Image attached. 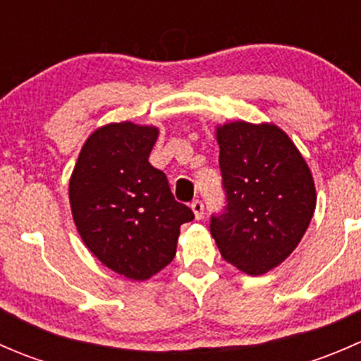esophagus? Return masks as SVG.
Masks as SVG:
<instances>
[{
    "mask_svg": "<svg viewBox=\"0 0 361 361\" xmlns=\"http://www.w3.org/2000/svg\"><path fill=\"white\" fill-rule=\"evenodd\" d=\"M192 211H194L195 220H202V216H204V204L201 201H194V202H192Z\"/></svg>",
    "mask_w": 361,
    "mask_h": 361,
    "instance_id": "esophagus-1",
    "label": "esophagus"
}]
</instances>
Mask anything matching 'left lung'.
<instances>
[{"instance_id": "left-lung-1", "label": "left lung", "mask_w": 361, "mask_h": 361, "mask_svg": "<svg viewBox=\"0 0 361 361\" xmlns=\"http://www.w3.org/2000/svg\"><path fill=\"white\" fill-rule=\"evenodd\" d=\"M216 141L227 209L211 218V235L228 264L262 276L293 253L311 224V169L276 123H218Z\"/></svg>"}]
</instances>
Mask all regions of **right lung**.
Instances as JSON below:
<instances>
[{"label": "right lung", "mask_w": 361, "mask_h": 361, "mask_svg": "<svg viewBox=\"0 0 361 361\" xmlns=\"http://www.w3.org/2000/svg\"><path fill=\"white\" fill-rule=\"evenodd\" d=\"M159 127L111 122L87 137L69 178L83 245L116 274L147 281L173 262L180 227L194 220L148 157Z\"/></svg>", "instance_id": "1"}]
</instances>
